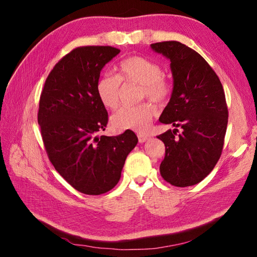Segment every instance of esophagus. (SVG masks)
Listing matches in <instances>:
<instances>
[{"mask_svg": "<svg viewBox=\"0 0 257 257\" xmlns=\"http://www.w3.org/2000/svg\"><path fill=\"white\" fill-rule=\"evenodd\" d=\"M137 137H138V141H139V143H145L146 141H148V139H149V135H147V134H144V133H138L137 134Z\"/></svg>", "mask_w": 257, "mask_h": 257, "instance_id": "34e87169", "label": "esophagus"}]
</instances>
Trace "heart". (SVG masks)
<instances>
[{
  "mask_svg": "<svg viewBox=\"0 0 257 257\" xmlns=\"http://www.w3.org/2000/svg\"><path fill=\"white\" fill-rule=\"evenodd\" d=\"M122 82L142 84V97H148L159 104L166 102L173 92L172 81L162 74L158 63L144 57L132 56L120 62L118 75L105 74L97 81L98 98L108 109L115 110L120 106ZM155 113V107L146 102L138 106L122 108L112 115L111 123L118 131L145 132L150 126Z\"/></svg>",
  "mask_w": 257,
  "mask_h": 257,
  "instance_id": "1",
  "label": "heart"
}]
</instances>
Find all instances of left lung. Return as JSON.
<instances>
[{
	"mask_svg": "<svg viewBox=\"0 0 257 257\" xmlns=\"http://www.w3.org/2000/svg\"><path fill=\"white\" fill-rule=\"evenodd\" d=\"M170 60L174 90L160 122L172 124L158 136L165 145L160 173L178 188L199 183L220 160L228 109L219 77L198 52L177 41L151 44Z\"/></svg>",
	"mask_w": 257,
	"mask_h": 257,
	"instance_id": "1",
	"label": "left lung"
}]
</instances>
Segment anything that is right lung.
I'll use <instances>...</instances> for the list:
<instances>
[{
  "label": "right lung",
  "instance_id": "1",
  "mask_svg": "<svg viewBox=\"0 0 257 257\" xmlns=\"http://www.w3.org/2000/svg\"><path fill=\"white\" fill-rule=\"evenodd\" d=\"M119 52L111 46L73 49L51 69L40 98L37 121L48 158L75 190L87 195L114 188L138 142L131 130L97 136L107 126L108 113L96 84L102 68Z\"/></svg>",
  "mask_w": 257,
  "mask_h": 257
}]
</instances>
